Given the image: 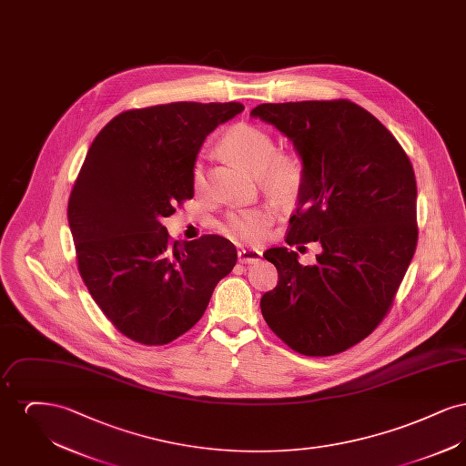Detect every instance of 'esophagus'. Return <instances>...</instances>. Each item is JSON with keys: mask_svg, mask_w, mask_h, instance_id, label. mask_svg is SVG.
Returning <instances> with one entry per match:
<instances>
[{"mask_svg": "<svg viewBox=\"0 0 466 466\" xmlns=\"http://www.w3.org/2000/svg\"><path fill=\"white\" fill-rule=\"evenodd\" d=\"M238 258H239L241 264H255V262H258V260L262 258V251L241 248V249L238 251Z\"/></svg>", "mask_w": 466, "mask_h": 466, "instance_id": "1", "label": "esophagus"}]
</instances>
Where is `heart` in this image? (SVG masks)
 Wrapping results in <instances>:
<instances>
[{
	"label": "heart",
	"mask_w": 466,
	"mask_h": 466,
	"mask_svg": "<svg viewBox=\"0 0 466 466\" xmlns=\"http://www.w3.org/2000/svg\"><path fill=\"white\" fill-rule=\"evenodd\" d=\"M223 152L243 164L248 171L266 179L267 185L278 192L289 190L297 181V166L285 156L276 154L274 139L258 127L236 126L222 139ZM196 188L204 187L202 167L194 169ZM270 222L267 208H249L230 213L225 222V232L238 241H260L266 236Z\"/></svg>",
	"instance_id": "1"
}]
</instances>
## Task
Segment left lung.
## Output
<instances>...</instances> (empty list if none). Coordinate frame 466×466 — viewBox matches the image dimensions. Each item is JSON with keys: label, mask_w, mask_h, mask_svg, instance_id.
<instances>
[{"label": "left lung", "mask_w": 466, "mask_h": 466, "mask_svg": "<svg viewBox=\"0 0 466 466\" xmlns=\"http://www.w3.org/2000/svg\"><path fill=\"white\" fill-rule=\"evenodd\" d=\"M249 115L285 134L302 160L287 243L321 244L312 266L287 246L267 249L279 281L260 300L264 319L297 353H342L382 321L414 257L412 164L372 113L346 99L266 103Z\"/></svg>", "instance_id": "obj_1"}]
</instances>
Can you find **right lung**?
Instances as JSON below:
<instances>
[{
	"instance_id": "obj_1",
	"label": "right lung",
	"mask_w": 466,
	"mask_h": 466,
	"mask_svg": "<svg viewBox=\"0 0 466 466\" xmlns=\"http://www.w3.org/2000/svg\"><path fill=\"white\" fill-rule=\"evenodd\" d=\"M241 103H169L116 115L90 145L67 202L78 270L116 330L162 346L188 332L238 260L222 236L171 243L162 220L194 198L206 136Z\"/></svg>"
}]
</instances>
